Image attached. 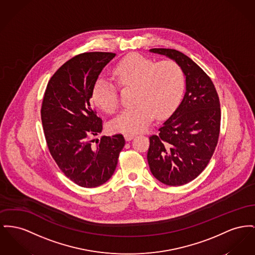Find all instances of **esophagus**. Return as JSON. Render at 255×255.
<instances>
[{
	"label": "esophagus",
	"mask_w": 255,
	"mask_h": 255,
	"mask_svg": "<svg viewBox=\"0 0 255 255\" xmlns=\"http://www.w3.org/2000/svg\"><path fill=\"white\" fill-rule=\"evenodd\" d=\"M135 136V135H134V134H125V135H124V137H125V139H126L127 141L133 139Z\"/></svg>",
	"instance_id": "1"
}]
</instances>
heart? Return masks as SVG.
<instances>
[{
  "instance_id": "1",
  "label": "heart",
  "mask_w": 255,
  "mask_h": 255,
  "mask_svg": "<svg viewBox=\"0 0 255 255\" xmlns=\"http://www.w3.org/2000/svg\"><path fill=\"white\" fill-rule=\"evenodd\" d=\"M117 84L135 88L136 106L123 110L110 123L114 132L139 133L149 126L154 116L164 118L178 105L184 93L185 74L175 60L156 61L139 54H131L114 68ZM93 103L107 114L119 107V90L105 77H98L91 91Z\"/></svg>"
}]
</instances>
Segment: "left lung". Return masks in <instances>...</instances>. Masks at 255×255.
Returning <instances> with one entry per match:
<instances>
[{
	"mask_svg": "<svg viewBox=\"0 0 255 255\" xmlns=\"http://www.w3.org/2000/svg\"><path fill=\"white\" fill-rule=\"evenodd\" d=\"M178 62L186 76L182 102L159 129L149 136L147 161L154 177L168 186H181L195 179L214 154L221 128L218 92L194 60L174 49L154 48Z\"/></svg>",
	"mask_w": 255,
	"mask_h": 255,
	"instance_id": "obj_1",
	"label": "left lung"
}]
</instances>
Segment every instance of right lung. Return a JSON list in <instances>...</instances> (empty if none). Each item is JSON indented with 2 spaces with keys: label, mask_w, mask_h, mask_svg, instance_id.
Instances as JSON below:
<instances>
[{
  "label": "right lung",
  "mask_w": 255,
  "mask_h": 255,
  "mask_svg": "<svg viewBox=\"0 0 255 255\" xmlns=\"http://www.w3.org/2000/svg\"><path fill=\"white\" fill-rule=\"evenodd\" d=\"M115 53L90 52L63 63L46 88L41 120L46 142L60 170L75 184L95 188L114 174L120 151L121 134L92 142L102 132V120L91 103L94 82Z\"/></svg>",
  "instance_id": "obj_1"
}]
</instances>
